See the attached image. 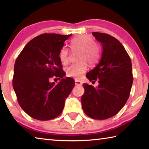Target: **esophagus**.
I'll list each match as a JSON object with an SVG mask.
<instances>
[{
	"label": "esophagus",
	"instance_id": "esophagus-1",
	"mask_svg": "<svg viewBox=\"0 0 149 149\" xmlns=\"http://www.w3.org/2000/svg\"><path fill=\"white\" fill-rule=\"evenodd\" d=\"M75 84L76 85H82V83L80 81H78V80H75Z\"/></svg>",
	"mask_w": 149,
	"mask_h": 149
}]
</instances>
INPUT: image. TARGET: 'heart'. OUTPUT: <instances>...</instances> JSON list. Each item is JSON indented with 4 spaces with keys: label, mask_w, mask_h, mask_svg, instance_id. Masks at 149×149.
<instances>
[{
    "label": "heart",
    "mask_w": 149,
    "mask_h": 149,
    "mask_svg": "<svg viewBox=\"0 0 149 149\" xmlns=\"http://www.w3.org/2000/svg\"><path fill=\"white\" fill-rule=\"evenodd\" d=\"M70 47L74 50H79L77 59L81 61L72 64L65 70L66 75L69 77L79 79L86 72L87 64H95L100 56V50L98 45L89 35H79L74 37L70 41ZM59 58L62 64H68L69 60V50L62 47L59 52Z\"/></svg>",
    "instance_id": "heart-1"
}]
</instances>
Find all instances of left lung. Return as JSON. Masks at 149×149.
I'll return each mask as SVG.
<instances>
[{"instance_id":"8db88e82","label":"left lung","mask_w":149,"mask_h":149,"mask_svg":"<svg viewBox=\"0 0 149 149\" xmlns=\"http://www.w3.org/2000/svg\"><path fill=\"white\" fill-rule=\"evenodd\" d=\"M92 34L101 43L102 52L99 64L86 77L90 81H98L99 85L94 87L84 84L81 104L89 117L105 120L116 114L130 97L133 81L132 61L125 48L115 37L103 33Z\"/></svg>"}]
</instances>
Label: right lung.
I'll use <instances>...</instances> for the list:
<instances>
[{
  "label": "right lung",
  "instance_id": "1",
  "mask_svg": "<svg viewBox=\"0 0 149 149\" xmlns=\"http://www.w3.org/2000/svg\"><path fill=\"white\" fill-rule=\"evenodd\" d=\"M71 35H40L25 46L15 62L12 85L17 102L34 119L45 121L58 116L74 87L73 79L63 78L65 73L59 58L60 49ZM52 77L62 79L51 83Z\"/></svg>",
  "mask_w": 149,
  "mask_h": 149
}]
</instances>
